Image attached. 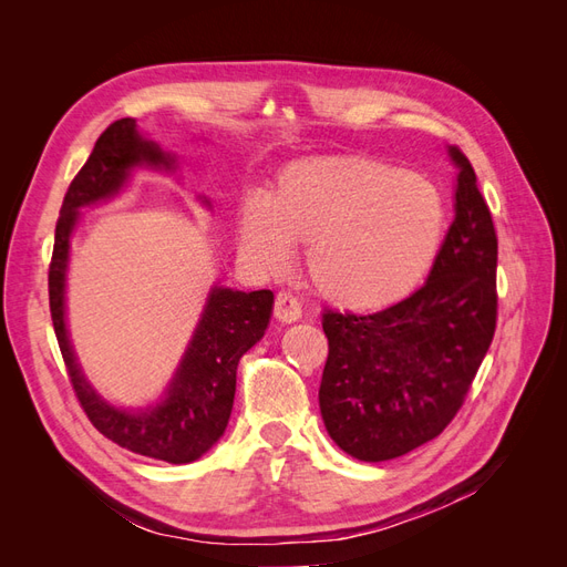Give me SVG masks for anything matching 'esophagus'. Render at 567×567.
Wrapping results in <instances>:
<instances>
[{
  "mask_svg": "<svg viewBox=\"0 0 567 567\" xmlns=\"http://www.w3.org/2000/svg\"><path fill=\"white\" fill-rule=\"evenodd\" d=\"M274 317L284 323H293L302 317V305L298 302V298L281 290V293L277 296V302H274Z\"/></svg>",
  "mask_w": 567,
  "mask_h": 567,
  "instance_id": "obj_1",
  "label": "esophagus"
}]
</instances>
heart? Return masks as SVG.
I'll return each mask as SVG.
<instances>
[{
  "label": "heart",
  "instance_id": "1",
  "mask_svg": "<svg viewBox=\"0 0 567 567\" xmlns=\"http://www.w3.org/2000/svg\"><path fill=\"white\" fill-rule=\"evenodd\" d=\"M447 205L440 188L367 156H312L284 167L271 194L252 192L236 217L238 248L279 274L307 244L319 293L350 310L406 298L433 269Z\"/></svg>",
  "mask_w": 567,
  "mask_h": 567
}]
</instances>
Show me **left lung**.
I'll return each instance as SVG.
<instances>
[{"mask_svg":"<svg viewBox=\"0 0 567 567\" xmlns=\"http://www.w3.org/2000/svg\"><path fill=\"white\" fill-rule=\"evenodd\" d=\"M454 221L427 281L375 315L321 317L329 338L319 409L359 461H388L437 437L456 416L496 326V234L473 165L456 146Z\"/></svg>","mask_w":567,"mask_h":567,"instance_id":"left-lung-1","label":"left lung"}]
</instances>
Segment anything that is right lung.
I'll use <instances>...</instances> for the list:
<instances>
[{
  "label": "right lung",
  "instance_id": "1",
  "mask_svg": "<svg viewBox=\"0 0 567 567\" xmlns=\"http://www.w3.org/2000/svg\"><path fill=\"white\" fill-rule=\"evenodd\" d=\"M136 167L175 169V156L136 127L134 117L115 120L99 136L92 156L68 186L56 221L49 265V310L73 390L96 431L120 447L167 463H192L225 435L231 416L236 369L269 326L271 290H234L213 286L196 331L169 381L165 398L142 409L106 402L84 379L65 326V271L80 208H90L123 192ZM203 205L210 200L200 196Z\"/></svg>",
  "mask_w": 567,
  "mask_h": 567
}]
</instances>
